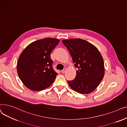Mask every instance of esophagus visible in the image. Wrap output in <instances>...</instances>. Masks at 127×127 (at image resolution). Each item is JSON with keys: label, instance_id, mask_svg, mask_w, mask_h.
<instances>
[{"label": "esophagus", "instance_id": "34e87169", "mask_svg": "<svg viewBox=\"0 0 127 127\" xmlns=\"http://www.w3.org/2000/svg\"><path fill=\"white\" fill-rule=\"evenodd\" d=\"M65 71H66V69H65H65H64L63 70H62L61 71V72H62V74H64V73L65 72Z\"/></svg>", "mask_w": 127, "mask_h": 127}]
</instances>
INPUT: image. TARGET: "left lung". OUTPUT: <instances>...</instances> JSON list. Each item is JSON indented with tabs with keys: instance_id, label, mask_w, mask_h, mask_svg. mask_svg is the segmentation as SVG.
Wrapping results in <instances>:
<instances>
[{
	"instance_id": "8db88e82",
	"label": "left lung",
	"mask_w": 127,
	"mask_h": 127,
	"mask_svg": "<svg viewBox=\"0 0 127 127\" xmlns=\"http://www.w3.org/2000/svg\"><path fill=\"white\" fill-rule=\"evenodd\" d=\"M75 66L78 69L76 78L68 81L70 87L80 94H90L102 80L104 74L103 60L96 47L80 38L64 39Z\"/></svg>"
}]
</instances>
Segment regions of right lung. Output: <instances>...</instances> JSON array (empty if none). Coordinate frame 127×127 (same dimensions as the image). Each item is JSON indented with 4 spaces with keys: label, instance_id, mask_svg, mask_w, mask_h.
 Segmentation results:
<instances>
[{
    "label": "right lung",
    "instance_id": "add662e5",
    "mask_svg": "<svg viewBox=\"0 0 127 127\" xmlns=\"http://www.w3.org/2000/svg\"><path fill=\"white\" fill-rule=\"evenodd\" d=\"M59 42L54 38L38 39L21 53L17 63V74L28 89L42 91L54 82L58 74L53 69L50 54Z\"/></svg>",
    "mask_w": 127,
    "mask_h": 127
}]
</instances>
